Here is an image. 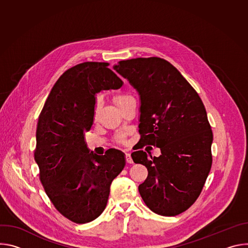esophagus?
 I'll use <instances>...</instances> for the list:
<instances>
[{
  "label": "esophagus",
  "mask_w": 248,
  "mask_h": 248,
  "mask_svg": "<svg viewBox=\"0 0 248 248\" xmlns=\"http://www.w3.org/2000/svg\"><path fill=\"white\" fill-rule=\"evenodd\" d=\"M125 160H126V163H128V164H133V160H132V158H131V156H130L129 153H126V154H125Z\"/></svg>",
  "instance_id": "1"
}]
</instances>
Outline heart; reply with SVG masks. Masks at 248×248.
I'll use <instances>...</instances> for the list:
<instances>
[{
	"label": "heart",
	"mask_w": 248,
	"mask_h": 248,
	"mask_svg": "<svg viewBox=\"0 0 248 248\" xmlns=\"http://www.w3.org/2000/svg\"><path fill=\"white\" fill-rule=\"evenodd\" d=\"M133 100H134L133 96H132L131 94L127 93V92H119V93H117V94L114 96V101H115L116 105L118 106V107H119L120 109L123 107V106H124L125 104H127L128 102L133 101ZM98 110H99V103L96 104L95 109H94V116H93L94 121L97 120V117H98ZM116 140H117V142H119V143L124 142V134H119V135L117 136Z\"/></svg>",
	"instance_id": "heart-1"
}]
</instances>
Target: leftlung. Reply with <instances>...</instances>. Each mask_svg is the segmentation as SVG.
<instances>
[{
	"mask_svg": "<svg viewBox=\"0 0 248 248\" xmlns=\"http://www.w3.org/2000/svg\"><path fill=\"white\" fill-rule=\"evenodd\" d=\"M114 69L140 95L139 141L161 150L159 157L151 159L143 150L132 152L133 162L148 170L139 193L154 213L179 215L196 201L212 166L213 132L204 105L179 70L164 59L121 61Z\"/></svg>",
	"mask_w": 248,
	"mask_h": 248,
	"instance_id": "8db88e82",
	"label": "left lung"
}]
</instances>
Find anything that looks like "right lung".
I'll return each instance as SVG.
<instances>
[{"instance_id":"obj_1","label":"right lung","mask_w":248,"mask_h":248,"mask_svg":"<svg viewBox=\"0 0 248 248\" xmlns=\"http://www.w3.org/2000/svg\"><path fill=\"white\" fill-rule=\"evenodd\" d=\"M108 65L85 62L68 68L53 86L37 124L34 159L40 181L55 208L77 224L102 214L111 184L125 166L120 150L97 156L84 139L93 124L96 93L124 83Z\"/></svg>"}]
</instances>
